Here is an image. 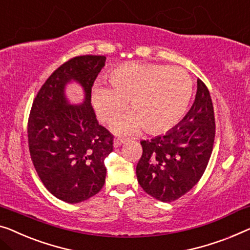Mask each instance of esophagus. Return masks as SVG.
Listing matches in <instances>:
<instances>
[{"instance_id": "obj_1", "label": "esophagus", "mask_w": 250, "mask_h": 250, "mask_svg": "<svg viewBox=\"0 0 250 250\" xmlns=\"http://www.w3.org/2000/svg\"><path fill=\"white\" fill-rule=\"evenodd\" d=\"M125 139H120V138H118V139H115L114 140V143H113V146L117 148V147H119V146H121L122 144H125Z\"/></svg>"}]
</instances>
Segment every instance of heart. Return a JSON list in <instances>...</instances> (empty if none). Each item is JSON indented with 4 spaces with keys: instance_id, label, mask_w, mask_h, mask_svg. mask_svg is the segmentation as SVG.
Segmentation results:
<instances>
[{
    "instance_id": "1",
    "label": "heart",
    "mask_w": 250,
    "mask_h": 250,
    "mask_svg": "<svg viewBox=\"0 0 250 250\" xmlns=\"http://www.w3.org/2000/svg\"><path fill=\"white\" fill-rule=\"evenodd\" d=\"M107 78L111 87L94 84L91 100L96 117L106 125L113 124L129 102L132 114L114 125L117 131L168 132L183 120L192 100L191 77L178 67L128 62L111 70Z\"/></svg>"
}]
</instances>
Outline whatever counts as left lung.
<instances>
[{
	"mask_svg": "<svg viewBox=\"0 0 250 250\" xmlns=\"http://www.w3.org/2000/svg\"><path fill=\"white\" fill-rule=\"evenodd\" d=\"M214 137L213 104L199 78L195 101L181 124L166 135L140 141L143 155L136 168L138 183L162 202L180 199L202 177Z\"/></svg>",
	"mask_w": 250,
	"mask_h": 250,
	"instance_id": "1",
	"label": "left lung"
}]
</instances>
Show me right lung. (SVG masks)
Segmentation results:
<instances>
[{
    "mask_svg": "<svg viewBox=\"0 0 250 250\" xmlns=\"http://www.w3.org/2000/svg\"><path fill=\"white\" fill-rule=\"evenodd\" d=\"M105 56H77L47 78L33 100L28 120L30 156L37 174L51 194L78 203L101 191L105 159L113 150V135L99 125L91 103L92 86ZM73 79L84 88L82 106H70L63 94Z\"/></svg>",
    "mask_w": 250,
    "mask_h": 250,
    "instance_id": "1",
    "label": "right lung"
}]
</instances>
